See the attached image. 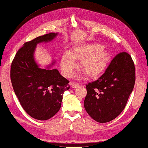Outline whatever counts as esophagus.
I'll return each mask as SVG.
<instances>
[{"label": "esophagus", "instance_id": "1", "mask_svg": "<svg viewBox=\"0 0 148 148\" xmlns=\"http://www.w3.org/2000/svg\"><path fill=\"white\" fill-rule=\"evenodd\" d=\"M71 85L72 86V88H77V87L80 86V84H79L75 83H71Z\"/></svg>", "mask_w": 148, "mask_h": 148}]
</instances>
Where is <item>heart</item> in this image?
Segmentation results:
<instances>
[{
  "instance_id": "b5f03b06",
  "label": "heart",
  "mask_w": 148,
  "mask_h": 148,
  "mask_svg": "<svg viewBox=\"0 0 148 148\" xmlns=\"http://www.w3.org/2000/svg\"><path fill=\"white\" fill-rule=\"evenodd\" d=\"M110 55L102 45L90 44L75 48L71 53L63 54L60 66L64 75L69 77L77 67L75 60L81 61V67L90 77H98L103 73L110 62Z\"/></svg>"
}]
</instances>
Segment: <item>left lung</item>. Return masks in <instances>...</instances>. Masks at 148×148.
I'll use <instances>...</instances> for the list:
<instances>
[{"label": "left lung", "mask_w": 148, "mask_h": 148, "mask_svg": "<svg viewBox=\"0 0 148 148\" xmlns=\"http://www.w3.org/2000/svg\"><path fill=\"white\" fill-rule=\"evenodd\" d=\"M134 62L128 53L118 54L100 78L86 85L84 108L98 123L114 119L125 108L135 83Z\"/></svg>", "instance_id": "obj_1"}]
</instances>
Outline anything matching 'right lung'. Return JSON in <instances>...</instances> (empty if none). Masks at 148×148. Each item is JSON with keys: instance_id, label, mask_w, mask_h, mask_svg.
Segmentation results:
<instances>
[{"instance_id": "1", "label": "right lung", "mask_w": 148, "mask_h": 148, "mask_svg": "<svg viewBox=\"0 0 148 148\" xmlns=\"http://www.w3.org/2000/svg\"><path fill=\"white\" fill-rule=\"evenodd\" d=\"M58 33H50L25 42L17 52L11 65L10 79L14 92L26 113L35 119L45 121L61 108L63 94L69 89V81L56 69L39 67L34 58L37 45L54 39Z\"/></svg>"}]
</instances>
